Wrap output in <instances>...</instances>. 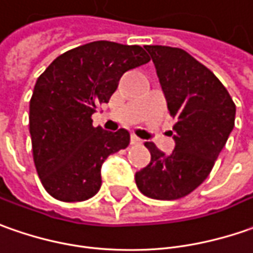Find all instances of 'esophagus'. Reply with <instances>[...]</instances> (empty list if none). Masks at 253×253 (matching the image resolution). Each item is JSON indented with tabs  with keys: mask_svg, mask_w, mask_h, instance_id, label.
<instances>
[{
	"mask_svg": "<svg viewBox=\"0 0 253 253\" xmlns=\"http://www.w3.org/2000/svg\"><path fill=\"white\" fill-rule=\"evenodd\" d=\"M130 143H132V145H140V143H142V139L138 138L136 135H132V136H130Z\"/></svg>",
	"mask_w": 253,
	"mask_h": 253,
	"instance_id": "esophagus-1",
	"label": "esophagus"
}]
</instances>
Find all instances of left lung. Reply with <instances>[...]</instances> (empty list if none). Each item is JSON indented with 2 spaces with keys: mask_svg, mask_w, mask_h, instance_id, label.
I'll return each instance as SVG.
<instances>
[{
  "mask_svg": "<svg viewBox=\"0 0 253 253\" xmlns=\"http://www.w3.org/2000/svg\"><path fill=\"white\" fill-rule=\"evenodd\" d=\"M145 48L175 120V147L166 156L153 142H146L152 159L135 174V181L147 198L174 201L208 178L234 128L235 104L216 75L186 51L167 45Z\"/></svg>",
  "mask_w": 253,
  "mask_h": 253,
  "instance_id": "8db88e82",
  "label": "left lung"
}]
</instances>
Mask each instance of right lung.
<instances>
[{
  "mask_svg": "<svg viewBox=\"0 0 253 253\" xmlns=\"http://www.w3.org/2000/svg\"><path fill=\"white\" fill-rule=\"evenodd\" d=\"M149 61L140 45L100 40L61 54L39 76L29 130L36 170L52 198L82 202L99 192L103 163L130 136L124 128H94L91 115L108 103L126 71Z\"/></svg>",
  "mask_w": 253,
  "mask_h": 253,
  "instance_id": "1",
  "label": "right lung"
}]
</instances>
